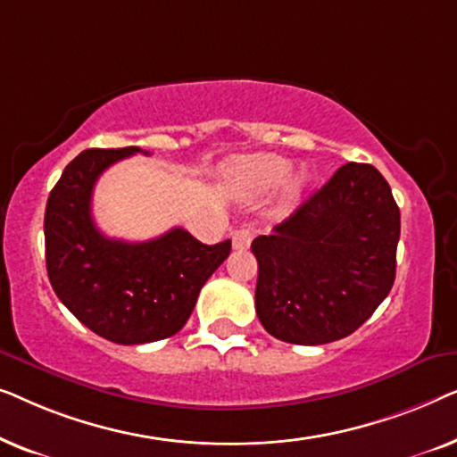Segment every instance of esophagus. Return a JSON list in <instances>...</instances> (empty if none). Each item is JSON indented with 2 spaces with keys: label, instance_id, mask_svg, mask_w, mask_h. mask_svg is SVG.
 Segmentation results:
<instances>
[{
  "label": "esophagus",
  "instance_id": "34e87169",
  "mask_svg": "<svg viewBox=\"0 0 457 457\" xmlns=\"http://www.w3.org/2000/svg\"><path fill=\"white\" fill-rule=\"evenodd\" d=\"M253 241V230L252 228H239L233 233V247L235 249H247L249 243Z\"/></svg>",
  "mask_w": 457,
  "mask_h": 457
}]
</instances>
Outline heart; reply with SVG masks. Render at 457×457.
<instances>
[{"instance_id":"obj_1","label":"heart","mask_w":457,"mask_h":457,"mask_svg":"<svg viewBox=\"0 0 457 457\" xmlns=\"http://www.w3.org/2000/svg\"><path fill=\"white\" fill-rule=\"evenodd\" d=\"M291 164L285 158L272 154L247 155V158H237L227 166V180L230 191L241 197H258L272 191L287 179ZM303 180L295 179L289 187L291 197H295L302 189Z\"/></svg>"}]
</instances>
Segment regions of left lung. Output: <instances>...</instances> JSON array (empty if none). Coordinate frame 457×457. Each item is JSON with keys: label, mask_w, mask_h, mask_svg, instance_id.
I'll return each instance as SVG.
<instances>
[{"label": "left lung", "mask_w": 457, "mask_h": 457, "mask_svg": "<svg viewBox=\"0 0 457 457\" xmlns=\"http://www.w3.org/2000/svg\"><path fill=\"white\" fill-rule=\"evenodd\" d=\"M399 208L383 174L349 162L252 243L255 312L268 333L324 345L360 328L395 280Z\"/></svg>", "instance_id": "1"}]
</instances>
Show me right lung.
<instances>
[{"label": "right lung", "mask_w": 457, "mask_h": 457, "mask_svg": "<svg viewBox=\"0 0 457 457\" xmlns=\"http://www.w3.org/2000/svg\"><path fill=\"white\" fill-rule=\"evenodd\" d=\"M139 152L79 154L49 193L43 224L55 295L87 328L120 345L177 335L205 280L230 253V241L205 245L180 227L143 243L110 239L96 227L91 195L99 174Z\"/></svg>", "instance_id": "1"}]
</instances>
